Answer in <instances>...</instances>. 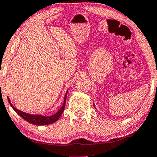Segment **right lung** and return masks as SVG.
Segmentation results:
<instances>
[{
	"label": "right lung",
	"instance_id": "add662e5",
	"mask_svg": "<svg viewBox=\"0 0 157 157\" xmlns=\"http://www.w3.org/2000/svg\"><path fill=\"white\" fill-rule=\"evenodd\" d=\"M67 92H68V91H67ZM67 92L66 93V95H65L64 96V101L63 106H61V108L58 111V112L56 113V114L54 115H53V116L50 117H44L42 116V115H32L27 114V113L21 112V111L18 110L17 109H16L14 106H12V104L10 102V99L9 98V97H8V101H9L11 106L13 109V110H14L15 112L25 120L27 121V122L31 123V124H35V125H45V124H52V123L56 122L61 117V115L62 114L65 108V103H66Z\"/></svg>",
	"mask_w": 157,
	"mask_h": 157
}]
</instances>
